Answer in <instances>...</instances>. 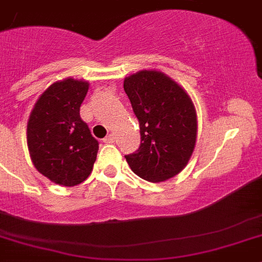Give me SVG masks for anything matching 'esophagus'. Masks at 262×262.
Returning a JSON list of instances; mask_svg holds the SVG:
<instances>
[{
	"instance_id": "esophagus-1",
	"label": "esophagus",
	"mask_w": 262,
	"mask_h": 262,
	"mask_svg": "<svg viewBox=\"0 0 262 262\" xmlns=\"http://www.w3.org/2000/svg\"><path fill=\"white\" fill-rule=\"evenodd\" d=\"M114 139H116V138H114L113 134H109L108 136H105V138L103 139V141H104V143H106V144H111V143H114Z\"/></svg>"
}]
</instances>
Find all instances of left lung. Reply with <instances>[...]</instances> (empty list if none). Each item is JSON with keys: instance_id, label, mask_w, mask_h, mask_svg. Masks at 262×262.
Listing matches in <instances>:
<instances>
[{"instance_id": "obj_1", "label": "left lung", "mask_w": 262, "mask_h": 262, "mask_svg": "<svg viewBox=\"0 0 262 262\" xmlns=\"http://www.w3.org/2000/svg\"><path fill=\"white\" fill-rule=\"evenodd\" d=\"M123 89L140 124V146L124 156L131 170L153 183L178 175L196 139V116L188 94L156 71L127 77Z\"/></svg>"}]
</instances>
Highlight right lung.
<instances>
[{"label":"right lung","instance_id":"right-lung-1","mask_svg":"<svg viewBox=\"0 0 262 262\" xmlns=\"http://www.w3.org/2000/svg\"><path fill=\"white\" fill-rule=\"evenodd\" d=\"M89 83L68 78L39 96L27 128L34 167L55 184L74 186L92 171L99 141L79 116Z\"/></svg>","mask_w":262,"mask_h":262}]
</instances>
